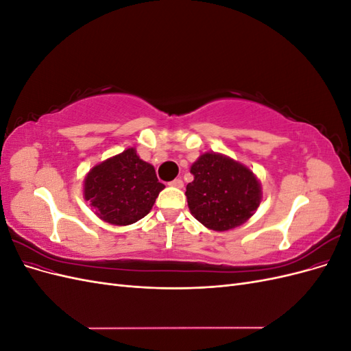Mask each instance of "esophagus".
<instances>
[{"label": "esophagus", "mask_w": 351, "mask_h": 351, "mask_svg": "<svg viewBox=\"0 0 351 351\" xmlns=\"http://www.w3.org/2000/svg\"><path fill=\"white\" fill-rule=\"evenodd\" d=\"M169 186H173V187H177V189H183L184 183H183V180H182V178H176V180H173V182H171V183H169Z\"/></svg>", "instance_id": "1"}]
</instances>
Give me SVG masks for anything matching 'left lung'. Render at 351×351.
I'll return each instance as SVG.
<instances>
[{"label": "left lung", "instance_id": "8db88e82", "mask_svg": "<svg viewBox=\"0 0 351 351\" xmlns=\"http://www.w3.org/2000/svg\"><path fill=\"white\" fill-rule=\"evenodd\" d=\"M190 173L193 182L186 187L187 205L206 228H237L258 210L262 186L247 165L227 155L205 152L190 167Z\"/></svg>", "mask_w": 351, "mask_h": 351}]
</instances>
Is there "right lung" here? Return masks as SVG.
I'll return each mask as SVG.
<instances>
[{"mask_svg":"<svg viewBox=\"0 0 351 351\" xmlns=\"http://www.w3.org/2000/svg\"><path fill=\"white\" fill-rule=\"evenodd\" d=\"M164 184L155 168L129 147L89 169L83 180V199L99 219L111 226H130L149 214Z\"/></svg>","mask_w":351,"mask_h":351,"instance_id":"1","label":"right lung"}]
</instances>
